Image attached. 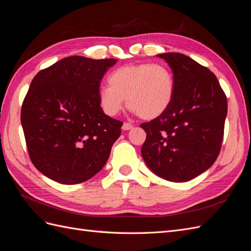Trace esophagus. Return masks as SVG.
Returning <instances> with one entry per match:
<instances>
[{
    "mask_svg": "<svg viewBox=\"0 0 251 251\" xmlns=\"http://www.w3.org/2000/svg\"><path fill=\"white\" fill-rule=\"evenodd\" d=\"M134 127V126L133 125H131V124H127V123H125L124 125H123V130L124 131H128V130H132V128Z\"/></svg>",
    "mask_w": 251,
    "mask_h": 251,
    "instance_id": "esophagus-1",
    "label": "esophagus"
}]
</instances>
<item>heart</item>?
Returning a JSON list of instances; mask_svg holds the SVG:
<instances>
[{"label":"heart","instance_id":"1","mask_svg":"<svg viewBox=\"0 0 251 251\" xmlns=\"http://www.w3.org/2000/svg\"><path fill=\"white\" fill-rule=\"evenodd\" d=\"M109 86L98 91L102 111L115 116L126 105L146 120L157 118L168 110L174 96V77L168 67L160 63L126 65L108 77Z\"/></svg>","mask_w":251,"mask_h":251}]
</instances>
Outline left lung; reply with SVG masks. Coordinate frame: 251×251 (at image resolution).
Instances as JSON below:
<instances>
[{"label": "left lung", "mask_w": 251, "mask_h": 251, "mask_svg": "<svg viewBox=\"0 0 251 251\" xmlns=\"http://www.w3.org/2000/svg\"><path fill=\"white\" fill-rule=\"evenodd\" d=\"M174 73V96L162 115L141 124L147 139L141 155L157 176L189 181L208 170L219 156L227 100L216 75L181 53L157 55Z\"/></svg>", "instance_id": "1"}]
</instances>
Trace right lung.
Returning <instances> with one entry per match:
<instances>
[{
  "label": "right lung",
  "mask_w": 251,
  "mask_h": 251,
  "mask_svg": "<svg viewBox=\"0 0 251 251\" xmlns=\"http://www.w3.org/2000/svg\"><path fill=\"white\" fill-rule=\"evenodd\" d=\"M115 58L69 56L41 70L21 110L29 157L45 176L77 184L100 172L123 123L103 113L98 91Z\"/></svg>",
  "instance_id": "add662e5"
}]
</instances>
